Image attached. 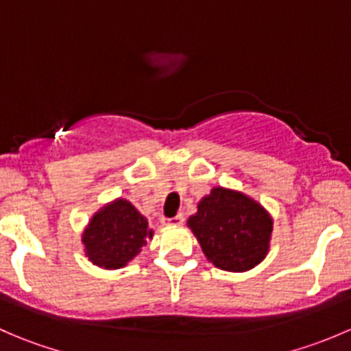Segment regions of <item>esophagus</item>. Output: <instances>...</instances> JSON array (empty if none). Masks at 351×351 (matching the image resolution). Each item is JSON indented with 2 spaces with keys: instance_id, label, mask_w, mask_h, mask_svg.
I'll return each instance as SVG.
<instances>
[{
  "instance_id": "esophagus-1",
  "label": "esophagus",
  "mask_w": 351,
  "mask_h": 351,
  "mask_svg": "<svg viewBox=\"0 0 351 351\" xmlns=\"http://www.w3.org/2000/svg\"><path fill=\"white\" fill-rule=\"evenodd\" d=\"M183 221H185V219H183V215L178 214V215H175V217H165V219H162V224H166V226H182Z\"/></svg>"
}]
</instances>
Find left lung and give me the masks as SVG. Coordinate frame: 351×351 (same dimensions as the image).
<instances>
[{
    "label": "left lung",
    "mask_w": 351,
    "mask_h": 351,
    "mask_svg": "<svg viewBox=\"0 0 351 351\" xmlns=\"http://www.w3.org/2000/svg\"><path fill=\"white\" fill-rule=\"evenodd\" d=\"M189 228L208 261L226 271H246L268 253L274 222L253 198L234 190L212 189L189 219Z\"/></svg>",
    "instance_id": "left-lung-1"
}]
</instances>
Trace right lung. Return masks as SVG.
I'll list each match as a JSON object with an SVG mask.
<instances>
[{
	"label": "right lung",
	"mask_w": 351,
	"mask_h": 351,
	"mask_svg": "<svg viewBox=\"0 0 351 351\" xmlns=\"http://www.w3.org/2000/svg\"><path fill=\"white\" fill-rule=\"evenodd\" d=\"M151 238L153 229H147L146 217L130 202L119 198L95 214L83 244L91 263L115 270L125 267Z\"/></svg>",
	"instance_id": "right-lung-1"
}]
</instances>
